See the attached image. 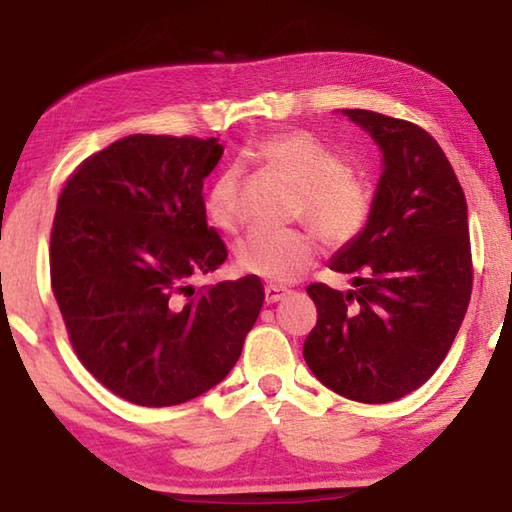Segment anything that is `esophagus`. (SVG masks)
I'll use <instances>...</instances> for the list:
<instances>
[{
	"label": "esophagus",
	"instance_id": "1",
	"mask_svg": "<svg viewBox=\"0 0 512 512\" xmlns=\"http://www.w3.org/2000/svg\"><path fill=\"white\" fill-rule=\"evenodd\" d=\"M287 289L284 287H277V284H268L264 289V298H266V305H275V302H280L284 296H287Z\"/></svg>",
	"mask_w": 512,
	"mask_h": 512
}]
</instances>
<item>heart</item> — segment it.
<instances>
[{
  "label": "heart",
  "instance_id": "b5f03b06",
  "mask_svg": "<svg viewBox=\"0 0 512 512\" xmlns=\"http://www.w3.org/2000/svg\"><path fill=\"white\" fill-rule=\"evenodd\" d=\"M255 158L300 189V212L329 244H348L366 228L372 207L370 187L314 133L291 128L268 135L255 146ZM237 187L239 171L228 167L207 192V216L223 230L237 225ZM314 259L316 241L305 230L250 232L237 246L241 271L275 284L300 280Z\"/></svg>",
  "mask_w": 512,
  "mask_h": 512
}]
</instances>
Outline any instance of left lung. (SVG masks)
Here are the masks:
<instances>
[{
	"label": "left lung",
	"instance_id": "1",
	"mask_svg": "<svg viewBox=\"0 0 512 512\" xmlns=\"http://www.w3.org/2000/svg\"><path fill=\"white\" fill-rule=\"evenodd\" d=\"M381 153L366 228L329 259L350 291L309 284L318 320L305 361L320 384L384 404L420 388L447 357L472 293L467 203L447 155L411 121L343 110Z\"/></svg>",
	"mask_w": 512,
	"mask_h": 512
}]
</instances>
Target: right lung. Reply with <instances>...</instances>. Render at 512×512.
Wrapping results in <instances>:
<instances>
[{"instance_id": "right-lung-1", "label": "right lung", "mask_w": 512, "mask_h": 512, "mask_svg": "<svg viewBox=\"0 0 512 512\" xmlns=\"http://www.w3.org/2000/svg\"><path fill=\"white\" fill-rule=\"evenodd\" d=\"M216 137L128 135L67 180L51 228V287L76 357L140 406H176L235 366L264 305L255 275L194 289L228 250L207 228Z\"/></svg>"}]
</instances>
